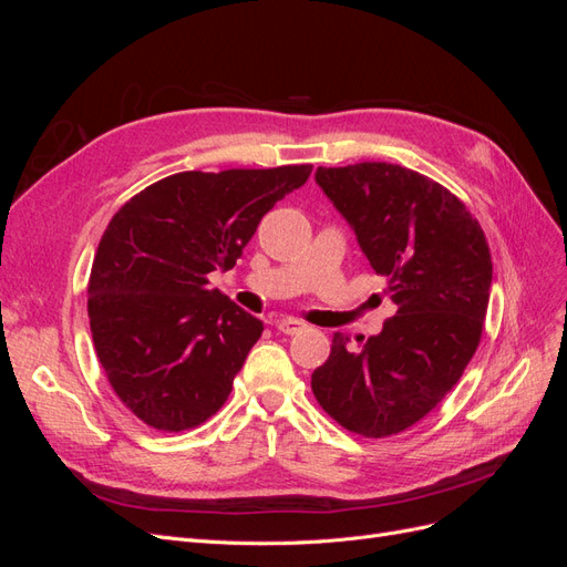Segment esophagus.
Returning a JSON list of instances; mask_svg holds the SVG:
<instances>
[{"label": "esophagus", "mask_w": 567, "mask_h": 567, "mask_svg": "<svg viewBox=\"0 0 567 567\" xmlns=\"http://www.w3.org/2000/svg\"><path fill=\"white\" fill-rule=\"evenodd\" d=\"M277 329L286 336H296V333L307 329V323L302 319H296V317H281V319H277Z\"/></svg>", "instance_id": "1"}]
</instances>
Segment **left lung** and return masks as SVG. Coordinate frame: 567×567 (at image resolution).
I'll return each mask as SVG.
<instances>
[{
  "label": "left lung",
  "instance_id": "1",
  "mask_svg": "<svg viewBox=\"0 0 567 567\" xmlns=\"http://www.w3.org/2000/svg\"><path fill=\"white\" fill-rule=\"evenodd\" d=\"M315 182L398 307L362 350L333 333L312 373L315 398L357 435L402 433L442 402L475 354L492 286L485 234L447 188L402 165L319 167Z\"/></svg>",
  "mask_w": 567,
  "mask_h": 567
}]
</instances>
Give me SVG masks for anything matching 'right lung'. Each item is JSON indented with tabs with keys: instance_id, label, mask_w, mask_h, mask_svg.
I'll list each match as a JSON object with an SVG mask.
<instances>
[{
	"instance_id": "add662e5",
	"label": "right lung",
	"mask_w": 567,
	"mask_h": 567,
	"mask_svg": "<svg viewBox=\"0 0 567 567\" xmlns=\"http://www.w3.org/2000/svg\"><path fill=\"white\" fill-rule=\"evenodd\" d=\"M312 165L179 173L144 188L101 236L90 326L115 394L156 431L179 433L227 402L265 323L208 274L231 269L260 219Z\"/></svg>"
}]
</instances>
